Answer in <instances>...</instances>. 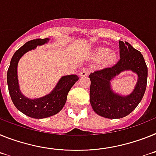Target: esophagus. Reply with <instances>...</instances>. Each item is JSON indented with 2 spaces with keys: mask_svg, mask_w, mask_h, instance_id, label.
Instances as JSON below:
<instances>
[{
  "mask_svg": "<svg viewBox=\"0 0 156 156\" xmlns=\"http://www.w3.org/2000/svg\"><path fill=\"white\" fill-rule=\"evenodd\" d=\"M89 68H85L80 72L79 75L80 77H86L87 75H89Z\"/></svg>",
  "mask_w": 156,
  "mask_h": 156,
  "instance_id": "1",
  "label": "esophagus"
}]
</instances>
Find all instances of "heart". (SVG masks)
Wrapping results in <instances>:
<instances>
[{"mask_svg":"<svg viewBox=\"0 0 156 156\" xmlns=\"http://www.w3.org/2000/svg\"><path fill=\"white\" fill-rule=\"evenodd\" d=\"M95 56L97 59H103L108 62H112L115 60V55L113 53H109V50L106 49V48H99L95 52Z\"/></svg>","mask_w":156,"mask_h":156,"instance_id":"1","label":"heart"}]
</instances>
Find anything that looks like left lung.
Listing matches in <instances>:
<instances>
[{
	"label": "left lung",
	"mask_w": 156,
	"mask_h": 156,
	"mask_svg": "<svg viewBox=\"0 0 156 156\" xmlns=\"http://www.w3.org/2000/svg\"><path fill=\"white\" fill-rule=\"evenodd\" d=\"M119 50L120 59L117 63L95 70L89 76L92 108L97 115L107 119H121L130 114L141 101L147 86V67L143 55L126 41H119ZM126 70L135 73L138 82L132 93L123 96L112 89L111 82Z\"/></svg>",
	"instance_id": "left-lung-1"
}]
</instances>
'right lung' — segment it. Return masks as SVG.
Returning <instances> with one entry per match:
<instances>
[{
  "label": "right lung",
  "instance_id": "add662e5",
  "mask_svg": "<svg viewBox=\"0 0 156 156\" xmlns=\"http://www.w3.org/2000/svg\"><path fill=\"white\" fill-rule=\"evenodd\" d=\"M49 40V38L34 39L24 44L14 53L7 73V83L13 104L22 113L33 119H44L59 113L66 104L70 89L78 80L76 74L62 76L52 91L39 98H28L22 93L17 72L20 59L25 53L35 49L37 46L47 44Z\"/></svg>",
  "mask_w": 156,
  "mask_h": 156
}]
</instances>
